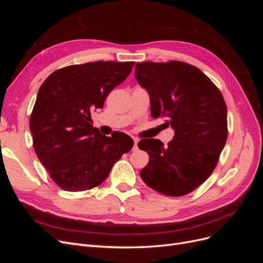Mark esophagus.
<instances>
[{
  "instance_id": "esophagus-1",
  "label": "esophagus",
  "mask_w": 263,
  "mask_h": 263,
  "mask_svg": "<svg viewBox=\"0 0 263 263\" xmlns=\"http://www.w3.org/2000/svg\"><path fill=\"white\" fill-rule=\"evenodd\" d=\"M138 141H139V140H138L137 138H135V139H134V147H133V149H134V150H136V149L138 148V146H137V145H138Z\"/></svg>"
}]
</instances>
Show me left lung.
<instances>
[{
  "mask_svg": "<svg viewBox=\"0 0 263 263\" xmlns=\"http://www.w3.org/2000/svg\"><path fill=\"white\" fill-rule=\"evenodd\" d=\"M135 78L150 98L151 116L166 118L174 130L168 146L141 139L149 155L140 178L159 193L182 196L208 180L227 140L224 98L202 71L181 61L140 62Z\"/></svg>",
  "mask_w": 263,
  "mask_h": 263,
  "instance_id": "left-lung-1",
  "label": "left lung"
}]
</instances>
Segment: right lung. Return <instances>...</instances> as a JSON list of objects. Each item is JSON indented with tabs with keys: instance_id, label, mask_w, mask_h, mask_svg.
Returning a JSON list of instances; mask_svg holds the SVG:
<instances>
[{
	"instance_id": "right-lung-1",
	"label": "right lung",
	"mask_w": 263,
	"mask_h": 263,
	"mask_svg": "<svg viewBox=\"0 0 263 263\" xmlns=\"http://www.w3.org/2000/svg\"><path fill=\"white\" fill-rule=\"evenodd\" d=\"M133 61H97L59 69L38 91L29 129L35 153L55 184L69 192L100 185L134 140L124 133L106 137L91 125L109 92L128 77Z\"/></svg>"
}]
</instances>
